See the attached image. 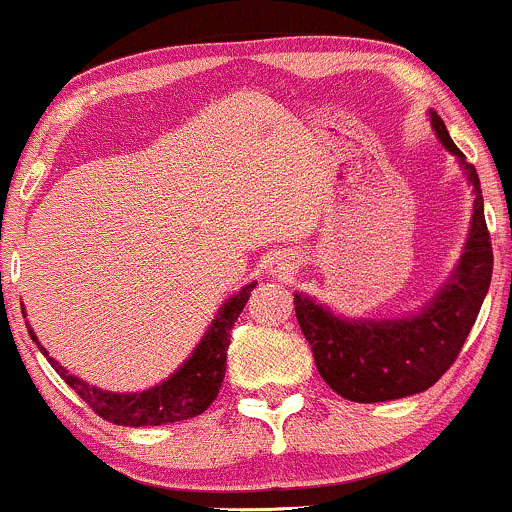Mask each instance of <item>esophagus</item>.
I'll list each match as a JSON object with an SVG mask.
<instances>
[{
    "instance_id": "esophagus-1",
    "label": "esophagus",
    "mask_w": 512,
    "mask_h": 512,
    "mask_svg": "<svg viewBox=\"0 0 512 512\" xmlns=\"http://www.w3.org/2000/svg\"><path fill=\"white\" fill-rule=\"evenodd\" d=\"M297 268V261H294L292 254H273L268 258V273L278 275V278H287V275L294 273Z\"/></svg>"
}]
</instances>
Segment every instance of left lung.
Returning a JSON list of instances; mask_svg holds the SVG:
<instances>
[{
	"label": "left lung",
	"instance_id": "obj_1",
	"mask_svg": "<svg viewBox=\"0 0 512 512\" xmlns=\"http://www.w3.org/2000/svg\"><path fill=\"white\" fill-rule=\"evenodd\" d=\"M429 114L438 141L465 167L474 194L470 237L453 278L419 314L383 321L340 318L316 299L294 294L299 328L314 352L318 374L352 402L398 400L434 386L458 359L491 285L494 251L484 220L479 174L465 162L443 119L434 110Z\"/></svg>",
	"mask_w": 512,
	"mask_h": 512
}]
</instances>
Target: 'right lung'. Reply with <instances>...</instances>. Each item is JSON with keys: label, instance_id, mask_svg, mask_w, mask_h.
<instances>
[{"label": "right lung", "instance_id": "obj_1", "mask_svg": "<svg viewBox=\"0 0 512 512\" xmlns=\"http://www.w3.org/2000/svg\"><path fill=\"white\" fill-rule=\"evenodd\" d=\"M254 287L256 282H251L244 290L232 294L222 304L218 316L213 318L191 357L167 381H162L155 388L141 390V393H107V390L88 386L86 381L69 374L57 359L50 357V352L40 345L33 330L28 328V333L38 345V350L47 357V362L52 364V369L64 378L66 386L74 388L98 417L119 426L174 424L182 422V419L198 417L208 410L210 402L218 398L227 369V347H230L234 321L242 314Z\"/></svg>", "mask_w": 512, "mask_h": 512}]
</instances>
